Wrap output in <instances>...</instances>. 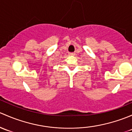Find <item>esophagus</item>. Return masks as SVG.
I'll return each mask as SVG.
<instances>
[{"instance_id":"34e87169","label":"esophagus","mask_w":132,"mask_h":132,"mask_svg":"<svg viewBox=\"0 0 132 132\" xmlns=\"http://www.w3.org/2000/svg\"><path fill=\"white\" fill-rule=\"evenodd\" d=\"M75 53H69V55H71V56H73V55H75Z\"/></svg>"}]
</instances>
